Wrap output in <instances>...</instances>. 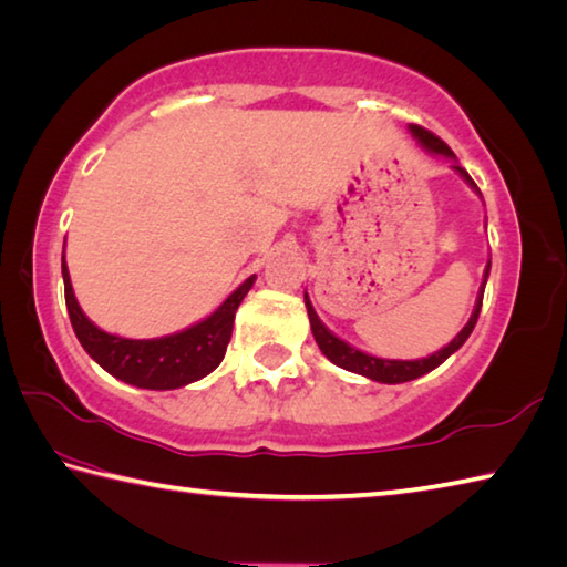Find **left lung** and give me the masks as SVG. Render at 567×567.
<instances>
[{
    "mask_svg": "<svg viewBox=\"0 0 567 567\" xmlns=\"http://www.w3.org/2000/svg\"><path fill=\"white\" fill-rule=\"evenodd\" d=\"M410 133L416 137V143H420L426 153L450 157L452 163H454L452 167L456 169L458 175L464 177V183L478 192L476 183H474L472 177H468L466 169H464L462 165H456V155L452 153V147L442 141V137H436L434 133L424 131V127H420V125H410ZM488 269H491V261H488L486 271H484L482 291H478V296H476V306H474L472 318H468V323H466L462 330H458L456 338L452 340L450 346H444L442 350L432 352L430 358H422V360H384V358L368 355V352H362V350H358V348L348 346L346 340H340L338 336L330 333V330H328L323 323H320V318L316 316L313 306H311V301H308V293H306L303 301H306V308H308V320H311V330H313L316 343H318L320 352H323V355H326L330 362H333V365L343 368V370H350V372H358V375H365V378L375 380V382L398 384V382H410V380L422 378V375H426V372H430V370L440 368L442 362H444L446 358H450L452 352H456L458 348H462V346L466 343V338L472 336V330H474L476 320H478V313H482V301H484V288H486V279H488Z\"/></svg>",
    "mask_w": 567,
    "mask_h": 567,
    "instance_id": "8db88e82",
    "label": "left lung"
}]
</instances>
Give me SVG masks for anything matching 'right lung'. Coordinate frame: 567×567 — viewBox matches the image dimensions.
<instances>
[{
    "label": "right lung",
    "mask_w": 567,
    "mask_h": 567,
    "mask_svg": "<svg viewBox=\"0 0 567 567\" xmlns=\"http://www.w3.org/2000/svg\"><path fill=\"white\" fill-rule=\"evenodd\" d=\"M61 274L73 333H76L83 350L113 378L143 390H177L209 375L227 352L234 313L256 281V276H249L215 313L179 330V333L133 340L105 333L81 311L76 296H73L66 256H61Z\"/></svg>",
    "instance_id": "add662e5"
}]
</instances>
